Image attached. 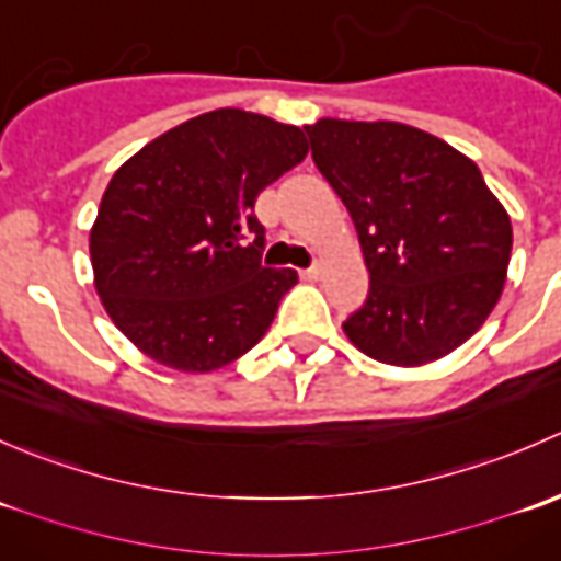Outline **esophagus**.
I'll use <instances>...</instances> for the list:
<instances>
[{
	"instance_id": "esophagus-1",
	"label": "esophagus",
	"mask_w": 561,
	"mask_h": 561,
	"mask_svg": "<svg viewBox=\"0 0 561 561\" xmlns=\"http://www.w3.org/2000/svg\"><path fill=\"white\" fill-rule=\"evenodd\" d=\"M320 276H322V268H320V265H312V268H304V271H301V279H307V282L320 279Z\"/></svg>"
}]
</instances>
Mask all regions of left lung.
<instances>
[{"label":"left lung","mask_w":561,"mask_h":561,"mask_svg":"<svg viewBox=\"0 0 561 561\" xmlns=\"http://www.w3.org/2000/svg\"><path fill=\"white\" fill-rule=\"evenodd\" d=\"M304 129L369 268V298L342 325L350 342L404 369L454 353L500 301L513 249L480 168L410 124L320 118Z\"/></svg>","instance_id":"8db88e82"}]
</instances>
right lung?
I'll return each mask as SVG.
<instances>
[{
	"label": "right lung",
	"mask_w": 561,
	"mask_h": 561,
	"mask_svg": "<svg viewBox=\"0 0 561 561\" xmlns=\"http://www.w3.org/2000/svg\"><path fill=\"white\" fill-rule=\"evenodd\" d=\"M307 151L296 124L219 107L162 133L113 173L89 254L107 317L140 353L206 375L265 336L298 274L260 265L254 201Z\"/></svg>",
	"instance_id": "add662e5"
}]
</instances>
